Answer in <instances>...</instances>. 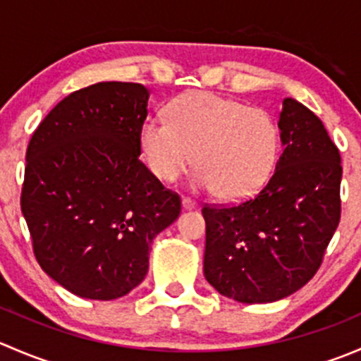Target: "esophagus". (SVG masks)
I'll return each mask as SVG.
<instances>
[{
	"label": "esophagus",
	"instance_id": "obj_1",
	"mask_svg": "<svg viewBox=\"0 0 361 361\" xmlns=\"http://www.w3.org/2000/svg\"><path fill=\"white\" fill-rule=\"evenodd\" d=\"M181 206H183L185 209H194V207L197 206V202H195L194 199H190V197H183V199H181Z\"/></svg>",
	"mask_w": 361,
	"mask_h": 361
}]
</instances>
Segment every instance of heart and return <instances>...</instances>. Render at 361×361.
I'll return each instance as SVG.
<instances>
[{
  "instance_id": "obj_1",
  "label": "heart",
  "mask_w": 361,
  "mask_h": 361,
  "mask_svg": "<svg viewBox=\"0 0 361 361\" xmlns=\"http://www.w3.org/2000/svg\"><path fill=\"white\" fill-rule=\"evenodd\" d=\"M140 147L159 180L176 181L195 160V187L238 201L269 180L281 133L265 110L213 92H188L169 104L167 118L145 120Z\"/></svg>"
}]
</instances>
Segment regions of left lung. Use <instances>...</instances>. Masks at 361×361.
<instances>
[{"mask_svg": "<svg viewBox=\"0 0 361 361\" xmlns=\"http://www.w3.org/2000/svg\"><path fill=\"white\" fill-rule=\"evenodd\" d=\"M272 176L238 204H204V276L224 297L264 304L318 272L341 220V154L322 120L286 97Z\"/></svg>", "mask_w": 361, "mask_h": 361, "instance_id": "1", "label": "left lung"}]
</instances>
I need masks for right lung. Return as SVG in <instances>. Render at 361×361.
Here are the masks:
<instances>
[{"label":"right lung","mask_w":361,"mask_h":361,"mask_svg":"<svg viewBox=\"0 0 361 361\" xmlns=\"http://www.w3.org/2000/svg\"><path fill=\"white\" fill-rule=\"evenodd\" d=\"M141 83L75 90L42 120L25 152L20 209L39 267L68 292L113 300L148 272L181 199L140 160L148 115Z\"/></svg>","instance_id":"add662e5"}]
</instances>
